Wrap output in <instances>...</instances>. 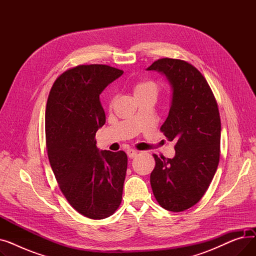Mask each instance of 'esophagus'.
I'll use <instances>...</instances> for the list:
<instances>
[{"mask_svg":"<svg viewBox=\"0 0 256 256\" xmlns=\"http://www.w3.org/2000/svg\"><path fill=\"white\" fill-rule=\"evenodd\" d=\"M137 154H138V152L135 150H126V154H128V156L130 158H134L137 156Z\"/></svg>","mask_w":256,"mask_h":256,"instance_id":"34e87169","label":"esophagus"}]
</instances>
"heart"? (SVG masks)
<instances>
[{
	"instance_id": "1",
	"label": "heart",
	"mask_w": 256,
	"mask_h": 256,
	"mask_svg": "<svg viewBox=\"0 0 256 256\" xmlns=\"http://www.w3.org/2000/svg\"><path fill=\"white\" fill-rule=\"evenodd\" d=\"M134 94L137 96H156L158 85L152 80H144V82L137 83L134 87Z\"/></svg>"
}]
</instances>
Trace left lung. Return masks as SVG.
I'll list each match as a JSON object with an SVG mask.
<instances>
[{"label": "left lung", "mask_w": 256, "mask_h": 256, "mask_svg": "<svg viewBox=\"0 0 256 256\" xmlns=\"http://www.w3.org/2000/svg\"><path fill=\"white\" fill-rule=\"evenodd\" d=\"M146 70L164 76L171 87L169 114L160 130L176 143L172 158L154 156L152 189L160 206L178 212L202 198L218 168V106L204 76L186 61L160 59Z\"/></svg>", "instance_id": "left-lung-1"}]
</instances>
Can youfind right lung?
<instances>
[{"label": "right lung", "mask_w": 256, "mask_h": 256, "mask_svg": "<svg viewBox=\"0 0 256 256\" xmlns=\"http://www.w3.org/2000/svg\"><path fill=\"white\" fill-rule=\"evenodd\" d=\"M122 74L108 65H80L55 80L48 98L50 167L67 201L90 219L110 217L122 198L126 154L100 150L96 140L106 122L100 94Z\"/></svg>", "instance_id": "obj_1"}]
</instances>
